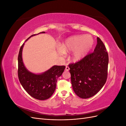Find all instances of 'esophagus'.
Instances as JSON below:
<instances>
[{
	"label": "esophagus",
	"instance_id": "esophagus-1",
	"mask_svg": "<svg viewBox=\"0 0 126 126\" xmlns=\"http://www.w3.org/2000/svg\"><path fill=\"white\" fill-rule=\"evenodd\" d=\"M69 69H70V68H69V67H68V66H66V71H69Z\"/></svg>",
	"mask_w": 126,
	"mask_h": 126
}]
</instances>
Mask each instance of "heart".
I'll list each match as a JSON object with an SVG mask.
<instances>
[{"label":"heart","mask_w":126,"mask_h":126,"mask_svg":"<svg viewBox=\"0 0 126 126\" xmlns=\"http://www.w3.org/2000/svg\"><path fill=\"white\" fill-rule=\"evenodd\" d=\"M94 40L90 35H80L71 36L64 40L58 47L59 53L74 51L72 60L78 61L84 58L93 48Z\"/></svg>","instance_id":"heart-1"}]
</instances>
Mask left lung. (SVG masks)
Segmentation results:
<instances>
[{"instance_id": "1", "label": "left lung", "mask_w": 126, "mask_h": 126, "mask_svg": "<svg viewBox=\"0 0 126 126\" xmlns=\"http://www.w3.org/2000/svg\"><path fill=\"white\" fill-rule=\"evenodd\" d=\"M108 62L106 48L97 37V44L93 53L69 64L72 88L78 97L89 98L100 91L107 78Z\"/></svg>"}]
</instances>
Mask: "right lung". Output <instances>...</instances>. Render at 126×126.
Masks as SVG:
<instances>
[{
    "label": "right lung",
    "mask_w": 126,
    "mask_h": 126,
    "mask_svg": "<svg viewBox=\"0 0 126 126\" xmlns=\"http://www.w3.org/2000/svg\"><path fill=\"white\" fill-rule=\"evenodd\" d=\"M41 33L45 32L38 34ZM35 35L36 34L32 35L26 41ZM24 46V44L21 46L18 57V76L19 81L27 93L32 97L40 100L47 99L54 94L57 79L62 76L66 67L54 66L42 74L32 73L26 69L22 61V51Z\"/></svg>",
    "instance_id": "obj_1"
}]
</instances>
